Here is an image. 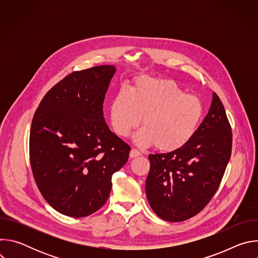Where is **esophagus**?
Instances as JSON below:
<instances>
[{"mask_svg":"<svg viewBox=\"0 0 258 258\" xmlns=\"http://www.w3.org/2000/svg\"><path fill=\"white\" fill-rule=\"evenodd\" d=\"M141 155H142L141 152L139 150H137V149H132L131 152H130V157L131 158H136V157H139Z\"/></svg>","mask_w":258,"mask_h":258,"instance_id":"1","label":"esophagus"}]
</instances>
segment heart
Instances as JSON below:
<instances>
[{"mask_svg":"<svg viewBox=\"0 0 258 258\" xmlns=\"http://www.w3.org/2000/svg\"><path fill=\"white\" fill-rule=\"evenodd\" d=\"M203 116V104L186 95L168 80L140 78L131 92L121 89L110 106V121L120 137H127L141 122L135 142L142 147L170 152L185 146L195 135Z\"/></svg>","mask_w":258,"mask_h":258,"instance_id":"obj_1","label":"heart"}]
</instances>
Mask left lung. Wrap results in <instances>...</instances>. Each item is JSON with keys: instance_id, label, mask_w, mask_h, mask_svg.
<instances>
[{"instance_id": "8db88e82", "label": "left lung", "mask_w": 258, "mask_h": 258, "mask_svg": "<svg viewBox=\"0 0 258 258\" xmlns=\"http://www.w3.org/2000/svg\"><path fill=\"white\" fill-rule=\"evenodd\" d=\"M232 139L225 107L213 93L207 115L185 146L149 155L146 194L160 218L182 222L208 204L231 158Z\"/></svg>"}]
</instances>
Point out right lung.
<instances>
[{
    "label": "right lung",
    "mask_w": 258,
    "mask_h": 258,
    "mask_svg": "<svg viewBox=\"0 0 258 258\" xmlns=\"http://www.w3.org/2000/svg\"><path fill=\"white\" fill-rule=\"evenodd\" d=\"M116 68L75 71L55 85L34 113L30 165L40 192L58 212L84 217L100 209L130 146L109 130L103 102Z\"/></svg>",
    "instance_id": "1"
}]
</instances>
